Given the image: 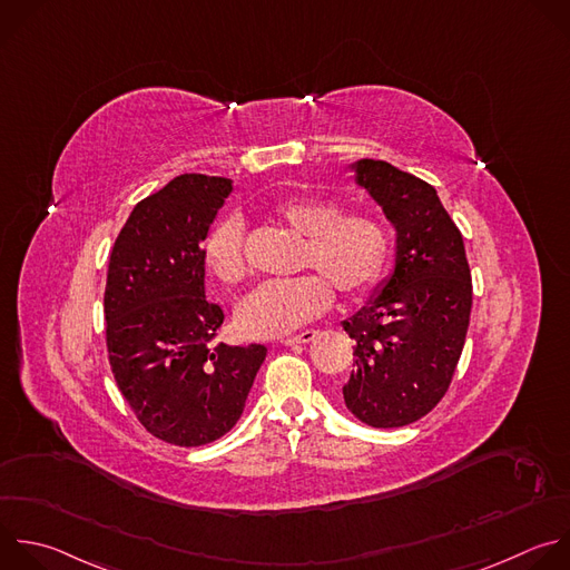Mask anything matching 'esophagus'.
I'll use <instances>...</instances> for the list:
<instances>
[{"label": "esophagus", "instance_id": "esophagus-1", "mask_svg": "<svg viewBox=\"0 0 570 570\" xmlns=\"http://www.w3.org/2000/svg\"><path fill=\"white\" fill-rule=\"evenodd\" d=\"M315 337H317V331L308 328V331H302L299 335H291V337L282 340V344H286V346H295V344H308V342H313Z\"/></svg>", "mask_w": 570, "mask_h": 570}]
</instances>
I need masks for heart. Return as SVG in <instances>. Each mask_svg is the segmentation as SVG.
<instances>
[{
	"label": "heart",
	"instance_id": "1",
	"mask_svg": "<svg viewBox=\"0 0 570 570\" xmlns=\"http://www.w3.org/2000/svg\"><path fill=\"white\" fill-rule=\"evenodd\" d=\"M273 217L302 242V275L268 282L237 306V324L248 337H282L322 315L333 288L342 297L364 293L383 273L390 253L385 224L366 213L342 215V206L322 197H293L273 208ZM206 268L222 284L246 277L244 228L239 219L219 222L204 244Z\"/></svg>",
	"mask_w": 570,
	"mask_h": 570
}]
</instances>
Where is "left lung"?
Wrapping results in <instances>:
<instances>
[{
    "label": "left lung",
    "mask_w": 570,
    "mask_h": 570,
    "mask_svg": "<svg viewBox=\"0 0 570 570\" xmlns=\"http://www.w3.org/2000/svg\"><path fill=\"white\" fill-rule=\"evenodd\" d=\"M357 187L394 228V259L366 304L342 322L353 337L346 410L371 428H403L430 414L463 351L472 277L459 228L436 189L387 160L348 165Z\"/></svg>",
    "instance_id": "obj_1"
}]
</instances>
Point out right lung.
Segmentation results:
<instances>
[{"instance_id": "right-lung-1", "label": "right lung", "mask_w": 570, "mask_h": 570, "mask_svg": "<svg viewBox=\"0 0 570 570\" xmlns=\"http://www.w3.org/2000/svg\"><path fill=\"white\" fill-rule=\"evenodd\" d=\"M233 180L180 174L142 199L107 271L109 364L120 394L156 439L199 448L244 414L264 344L217 342L224 311L206 299L204 242Z\"/></svg>"}]
</instances>
